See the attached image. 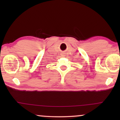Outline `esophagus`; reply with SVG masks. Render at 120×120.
Wrapping results in <instances>:
<instances>
[{"label": "esophagus", "mask_w": 120, "mask_h": 120, "mask_svg": "<svg viewBox=\"0 0 120 120\" xmlns=\"http://www.w3.org/2000/svg\"><path fill=\"white\" fill-rule=\"evenodd\" d=\"M60 56H61L62 57H64L65 56V53H64V52H62V53H60Z\"/></svg>", "instance_id": "34e87169"}]
</instances>
